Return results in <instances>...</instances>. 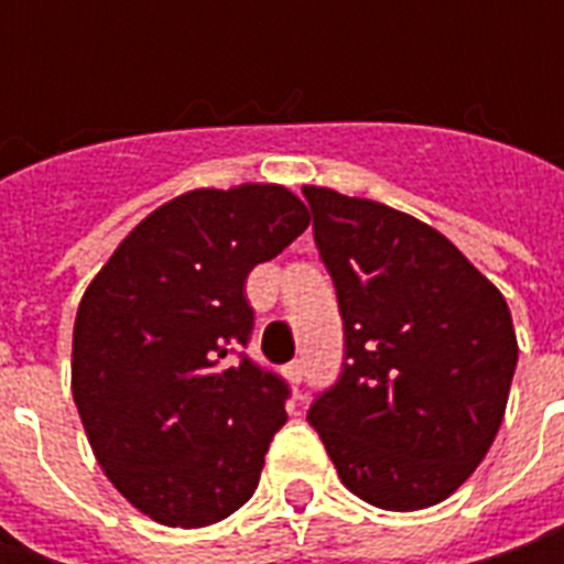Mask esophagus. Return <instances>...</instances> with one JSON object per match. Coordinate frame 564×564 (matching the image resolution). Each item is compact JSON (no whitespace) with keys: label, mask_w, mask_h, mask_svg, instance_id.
Wrapping results in <instances>:
<instances>
[{"label":"esophagus","mask_w":564,"mask_h":564,"mask_svg":"<svg viewBox=\"0 0 564 564\" xmlns=\"http://www.w3.org/2000/svg\"><path fill=\"white\" fill-rule=\"evenodd\" d=\"M285 377L292 379L294 386H297V382L304 379V364H301V360H292V364L285 367Z\"/></svg>","instance_id":"1"}]
</instances>
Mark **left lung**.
Instances as JSON below:
<instances>
[{
	"label": "left lung",
	"mask_w": 564,
	"mask_h": 564,
	"mask_svg": "<svg viewBox=\"0 0 564 564\" xmlns=\"http://www.w3.org/2000/svg\"><path fill=\"white\" fill-rule=\"evenodd\" d=\"M345 323L338 382L311 404L341 484L386 511L448 499L496 440L518 338L509 304L443 231L304 185Z\"/></svg>",
	"instance_id": "left-lung-1"
}]
</instances>
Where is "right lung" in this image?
<instances>
[{"instance_id": "right-lung-1", "label": "right lung", "mask_w": 564, "mask_h": 564, "mask_svg": "<svg viewBox=\"0 0 564 564\" xmlns=\"http://www.w3.org/2000/svg\"><path fill=\"white\" fill-rule=\"evenodd\" d=\"M307 226L289 187H197L131 228L80 297L84 433L112 487L165 528L216 524L257 489L289 386L241 355L245 282Z\"/></svg>"}]
</instances>
